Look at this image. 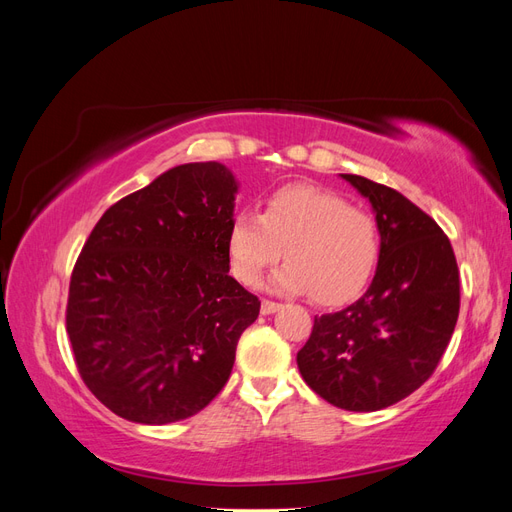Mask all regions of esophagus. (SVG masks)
<instances>
[{"mask_svg": "<svg viewBox=\"0 0 512 512\" xmlns=\"http://www.w3.org/2000/svg\"><path fill=\"white\" fill-rule=\"evenodd\" d=\"M280 307H282L280 303L267 301V299H265V301H262V305H260V314H262V316H271V314H275Z\"/></svg>", "mask_w": 512, "mask_h": 512, "instance_id": "34e87169", "label": "esophagus"}]
</instances>
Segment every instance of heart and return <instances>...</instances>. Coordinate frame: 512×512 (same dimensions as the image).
<instances>
[{
  "instance_id": "1",
  "label": "heart",
  "mask_w": 512,
  "mask_h": 512,
  "mask_svg": "<svg viewBox=\"0 0 512 512\" xmlns=\"http://www.w3.org/2000/svg\"><path fill=\"white\" fill-rule=\"evenodd\" d=\"M271 277L284 294H309L322 305L352 301L365 290L380 258V232L371 213L316 185H286L265 200L262 213L239 211L228 228V256L241 282Z\"/></svg>"
}]
</instances>
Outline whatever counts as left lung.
Listing matches in <instances>:
<instances>
[{
	"label": "left lung",
	"mask_w": 512,
	"mask_h": 512,
	"mask_svg": "<svg viewBox=\"0 0 512 512\" xmlns=\"http://www.w3.org/2000/svg\"><path fill=\"white\" fill-rule=\"evenodd\" d=\"M339 177L376 215L378 267L359 301L314 318L297 365L329 404L376 412L414 393L438 367L459 316V271L442 228L404 194L359 175Z\"/></svg>",
	"instance_id": "1"
}]
</instances>
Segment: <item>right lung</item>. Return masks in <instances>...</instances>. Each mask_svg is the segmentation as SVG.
I'll use <instances>...</instances> for the list:
<instances>
[{
	"instance_id": "right-lung-1",
	"label": "right lung",
	"mask_w": 512,
	"mask_h": 512,
	"mask_svg": "<svg viewBox=\"0 0 512 512\" xmlns=\"http://www.w3.org/2000/svg\"><path fill=\"white\" fill-rule=\"evenodd\" d=\"M237 192L220 162L170 168L106 209L76 260L66 314L76 367L126 421H183L230 378L260 312L228 273Z\"/></svg>"
}]
</instances>
